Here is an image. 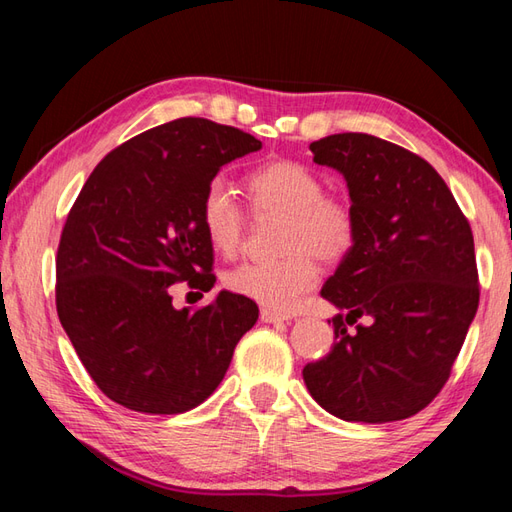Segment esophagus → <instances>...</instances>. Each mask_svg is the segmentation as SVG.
<instances>
[{"label":"esophagus","instance_id":"1","mask_svg":"<svg viewBox=\"0 0 512 512\" xmlns=\"http://www.w3.org/2000/svg\"><path fill=\"white\" fill-rule=\"evenodd\" d=\"M262 321L264 323H281V321H288V317H286V314L275 312L270 308H262Z\"/></svg>","mask_w":512,"mask_h":512}]
</instances>
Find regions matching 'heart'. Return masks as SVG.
<instances>
[{
	"label": "heart",
	"mask_w": 512,
	"mask_h": 512,
	"mask_svg": "<svg viewBox=\"0 0 512 512\" xmlns=\"http://www.w3.org/2000/svg\"><path fill=\"white\" fill-rule=\"evenodd\" d=\"M246 191L253 211L286 215L281 250L288 255L237 266L226 284L239 297L288 312L319 284L314 257L334 264L352 253L358 237L356 213L347 200L325 195L317 173L292 160L268 162L248 173ZM200 220L217 253L233 257L244 242L246 211L226 180L213 178L204 187Z\"/></svg>",
	"instance_id": "1"
}]
</instances>
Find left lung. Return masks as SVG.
Wrapping results in <instances>:
<instances>
[{
    "mask_svg": "<svg viewBox=\"0 0 512 512\" xmlns=\"http://www.w3.org/2000/svg\"><path fill=\"white\" fill-rule=\"evenodd\" d=\"M343 173L358 237L321 297L330 354L303 367L310 396L347 422L405 420L440 394L480 303L471 224L447 182L413 151L369 134L310 145ZM365 316L354 333L346 325Z\"/></svg>",
    "mask_w": 512,
    "mask_h": 512,
    "instance_id": "obj_1",
    "label": "left lung"
}]
</instances>
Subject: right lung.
<instances>
[{
    "label": "right lung",
    "instance_id": "1",
    "mask_svg": "<svg viewBox=\"0 0 512 512\" xmlns=\"http://www.w3.org/2000/svg\"><path fill=\"white\" fill-rule=\"evenodd\" d=\"M262 140L206 118H178L112 149L83 184L57 250V312L103 394L140 413H184L222 383L253 299L222 290L176 310L169 286L215 284L202 191Z\"/></svg>",
    "mask_w": 512,
    "mask_h": 512
}]
</instances>
